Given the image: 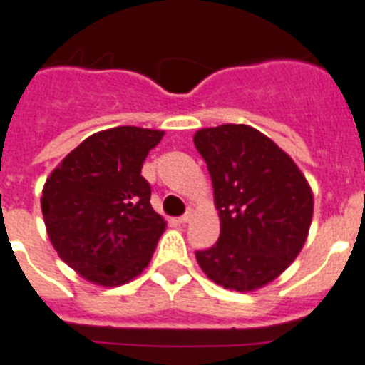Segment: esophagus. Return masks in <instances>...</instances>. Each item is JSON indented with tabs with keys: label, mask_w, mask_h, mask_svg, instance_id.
Returning a JSON list of instances; mask_svg holds the SVG:
<instances>
[{
	"label": "esophagus",
	"mask_w": 365,
	"mask_h": 365,
	"mask_svg": "<svg viewBox=\"0 0 365 365\" xmlns=\"http://www.w3.org/2000/svg\"><path fill=\"white\" fill-rule=\"evenodd\" d=\"M191 219H192V212H191V210H189V212H185V213H183L182 217L178 219V221H180V223H183V225H185V223H189V221H191Z\"/></svg>",
	"instance_id": "esophagus-1"
}]
</instances>
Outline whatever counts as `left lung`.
Wrapping results in <instances>:
<instances>
[{"label":"left lung","instance_id":"obj_1","mask_svg":"<svg viewBox=\"0 0 365 365\" xmlns=\"http://www.w3.org/2000/svg\"><path fill=\"white\" fill-rule=\"evenodd\" d=\"M208 165L221 232L197 262L225 289L250 292L279 277L298 257L313 219V192L296 163L250 125L195 133Z\"/></svg>","mask_w":365,"mask_h":365}]
</instances>
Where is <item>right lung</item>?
I'll list each match as a JSON object with an SVG mask.
<instances>
[{"instance_id":"1","label":"right lung","mask_w":365,"mask_h":365,"mask_svg":"<svg viewBox=\"0 0 365 365\" xmlns=\"http://www.w3.org/2000/svg\"><path fill=\"white\" fill-rule=\"evenodd\" d=\"M165 131L121 125L88 136L52 170L41 208L59 259L84 279L125 285L152 260L167 221L142 163Z\"/></svg>"}]
</instances>
